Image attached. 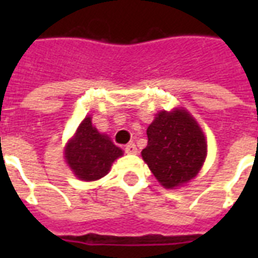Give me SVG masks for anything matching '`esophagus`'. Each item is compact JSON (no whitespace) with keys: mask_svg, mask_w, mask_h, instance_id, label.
<instances>
[{"mask_svg":"<svg viewBox=\"0 0 258 258\" xmlns=\"http://www.w3.org/2000/svg\"><path fill=\"white\" fill-rule=\"evenodd\" d=\"M125 153L127 154H137L138 153V149L135 143H128V145L125 146Z\"/></svg>","mask_w":258,"mask_h":258,"instance_id":"34e87169","label":"esophagus"}]
</instances>
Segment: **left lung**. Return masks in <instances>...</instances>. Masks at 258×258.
Returning a JSON list of instances; mask_svg holds the SVG:
<instances>
[{
  "label": "left lung",
  "instance_id": "obj_1",
  "mask_svg": "<svg viewBox=\"0 0 258 258\" xmlns=\"http://www.w3.org/2000/svg\"><path fill=\"white\" fill-rule=\"evenodd\" d=\"M143 161L166 188L179 187L200 172L208 143L196 119L182 108L161 111L147 128Z\"/></svg>",
  "mask_w": 258,
  "mask_h": 258
}]
</instances>
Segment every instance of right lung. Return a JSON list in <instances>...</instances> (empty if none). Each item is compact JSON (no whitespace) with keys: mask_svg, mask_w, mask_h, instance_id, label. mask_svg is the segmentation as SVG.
Masks as SVG:
<instances>
[{"mask_svg":"<svg viewBox=\"0 0 258 258\" xmlns=\"http://www.w3.org/2000/svg\"><path fill=\"white\" fill-rule=\"evenodd\" d=\"M123 155L107 135L92 125V119L86 116L76 134L66 146L64 157L74 174L82 180H97L107 175L113 161Z\"/></svg>","mask_w":258,"mask_h":258,"instance_id":"1","label":"right lung"}]
</instances>
